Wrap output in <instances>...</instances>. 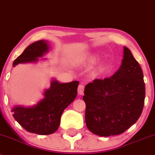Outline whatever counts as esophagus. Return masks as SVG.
Segmentation results:
<instances>
[{
    "label": "esophagus",
    "instance_id": "34e87169",
    "mask_svg": "<svg viewBox=\"0 0 155 155\" xmlns=\"http://www.w3.org/2000/svg\"><path fill=\"white\" fill-rule=\"evenodd\" d=\"M84 86L83 84H79L78 87V93L80 95H82L84 94Z\"/></svg>",
    "mask_w": 155,
    "mask_h": 155
}]
</instances>
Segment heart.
Here are the masks:
<instances>
[{"mask_svg": "<svg viewBox=\"0 0 155 155\" xmlns=\"http://www.w3.org/2000/svg\"><path fill=\"white\" fill-rule=\"evenodd\" d=\"M96 60L97 58L95 56H94V55H90V56L86 58L84 61H83L82 64L84 65V66H86V65H92L93 63H95Z\"/></svg>", "mask_w": 155, "mask_h": 155, "instance_id": "b5f03b06", "label": "heart"}]
</instances>
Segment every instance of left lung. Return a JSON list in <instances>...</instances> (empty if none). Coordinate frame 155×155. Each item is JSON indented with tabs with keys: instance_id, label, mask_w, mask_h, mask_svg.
I'll return each mask as SVG.
<instances>
[{
	"instance_id": "8db88e82",
	"label": "left lung",
	"mask_w": 155,
	"mask_h": 155,
	"mask_svg": "<svg viewBox=\"0 0 155 155\" xmlns=\"http://www.w3.org/2000/svg\"><path fill=\"white\" fill-rule=\"evenodd\" d=\"M119 69L109 78L86 85L87 128L101 137L124 133L139 118L145 98V84L140 66L128 48Z\"/></svg>"
}]
</instances>
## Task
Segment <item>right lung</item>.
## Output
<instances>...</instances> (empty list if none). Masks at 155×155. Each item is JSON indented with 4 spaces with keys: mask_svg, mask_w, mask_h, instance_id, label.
I'll use <instances>...</instances> for the list:
<instances>
[{
    "mask_svg": "<svg viewBox=\"0 0 155 155\" xmlns=\"http://www.w3.org/2000/svg\"><path fill=\"white\" fill-rule=\"evenodd\" d=\"M50 49L48 41L39 40L29 45L13 63H36ZM79 82L60 83L52 79L50 87L45 91L42 98L32 107L15 106L12 112L15 120L30 133L48 135L57 131L63 110L75 100Z\"/></svg>",
    "mask_w": 155,
    "mask_h": 155,
    "instance_id": "right-lung-1",
    "label": "right lung"
}]
</instances>
